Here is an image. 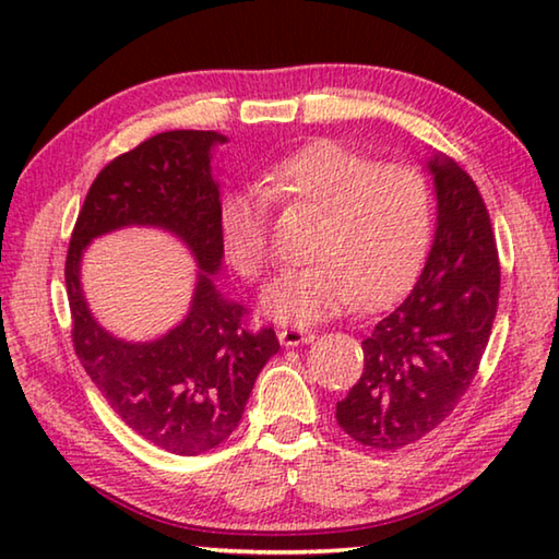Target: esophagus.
<instances>
[{"mask_svg": "<svg viewBox=\"0 0 559 559\" xmlns=\"http://www.w3.org/2000/svg\"><path fill=\"white\" fill-rule=\"evenodd\" d=\"M313 337L316 335L310 333V330H302V328H283L278 333L281 345H286V347H298L302 343H310Z\"/></svg>", "mask_w": 559, "mask_h": 559, "instance_id": "1", "label": "esophagus"}]
</instances>
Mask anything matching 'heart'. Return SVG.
<instances>
[{
	"instance_id": "heart-1",
	"label": "heart",
	"mask_w": 559,
	"mask_h": 559,
	"mask_svg": "<svg viewBox=\"0 0 559 559\" xmlns=\"http://www.w3.org/2000/svg\"><path fill=\"white\" fill-rule=\"evenodd\" d=\"M271 202L320 214L308 259L271 283L263 308L278 323L316 325L343 310L377 308L404 288L431 234V189L409 165L320 140L273 163L261 189L224 200V253L246 281H259L273 261Z\"/></svg>"
}]
</instances>
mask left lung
Segmentation results:
<instances>
[{"mask_svg":"<svg viewBox=\"0 0 559 559\" xmlns=\"http://www.w3.org/2000/svg\"><path fill=\"white\" fill-rule=\"evenodd\" d=\"M437 234L419 281L362 340L365 370L335 419L349 439L396 451L433 431L478 372L493 328L500 263L478 187L433 155Z\"/></svg>","mask_w":559,"mask_h":559,"instance_id":"8db88e82","label":"left lung"}]
</instances>
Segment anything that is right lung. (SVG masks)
Wrapping results in <instances>:
<instances>
[{"instance_id":"1","label":"right lung","mask_w":559,"mask_h":559,"mask_svg":"<svg viewBox=\"0 0 559 559\" xmlns=\"http://www.w3.org/2000/svg\"><path fill=\"white\" fill-rule=\"evenodd\" d=\"M222 143L214 130H169L118 155L93 179L66 257L71 337L83 370L132 431L177 456L212 451L231 437L253 382L281 347L273 328L246 330V308L214 286L224 243L212 150ZM122 225L175 233L201 266L188 318L153 344L112 338L82 298V251Z\"/></svg>"}]
</instances>
